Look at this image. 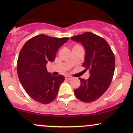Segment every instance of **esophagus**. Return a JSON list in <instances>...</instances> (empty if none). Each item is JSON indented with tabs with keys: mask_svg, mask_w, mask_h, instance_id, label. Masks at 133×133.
I'll return each mask as SVG.
<instances>
[{
	"mask_svg": "<svg viewBox=\"0 0 133 133\" xmlns=\"http://www.w3.org/2000/svg\"><path fill=\"white\" fill-rule=\"evenodd\" d=\"M65 79H66V80H71L72 79V77H71V76H65Z\"/></svg>",
	"mask_w": 133,
	"mask_h": 133,
	"instance_id": "obj_1",
	"label": "esophagus"
}]
</instances>
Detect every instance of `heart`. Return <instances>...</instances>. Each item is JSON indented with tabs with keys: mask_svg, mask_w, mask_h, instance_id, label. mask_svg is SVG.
Returning <instances> with one entry per match:
<instances>
[{
	"mask_svg": "<svg viewBox=\"0 0 133 133\" xmlns=\"http://www.w3.org/2000/svg\"><path fill=\"white\" fill-rule=\"evenodd\" d=\"M75 46H80V45H75Z\"/></svg>",
	"mask_w": 133,
	"mask_h": 133,
	"instance_id": "obj_1",
	"label": "heart"
}]
</instances>
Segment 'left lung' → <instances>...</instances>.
I'll use <instances>...</instances> for the list:
<instances>
[{
    "label": "left lung",
    "mask_w": 133,
    "mask_h": 133,
    "mask_svg": "<svg viewBox=\"0 0 133 133\" xmlns=\"http://www.w3.org/2000/svg\"><path fill=\"white\" fill-rule=\"evenodd\" d=\"M71 39L84 46L82 66L90 74L87 80L79 78L81 86L74 90V94L83 102H92L101 97L110 87L115 69V57L107 42L91 32H85Z\"/></svg>",
    "instance_id": "left-lung-1"
}]
</instances>
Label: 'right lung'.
Listing matches in <instances>:
<instances>
[{
    "mask_svg": "<svg viewBox=\"0 0 133 133\" xmlns=\"http://www.w3.org/2000/svg\"><path fill=\"white\" fill-rule=\"evenodd\" d=\"M68 39L40 34L28 40L22 48L17 63L18 77L34 101L48 104L56 99L65 77L48 72L46 65L54 61L59 48Z\"/></svg>",
    "mask_w": 133,
    "mask_h": 133,
    "instance_id": "obj_1",
    "label": "right lung"
}]
</instances>
